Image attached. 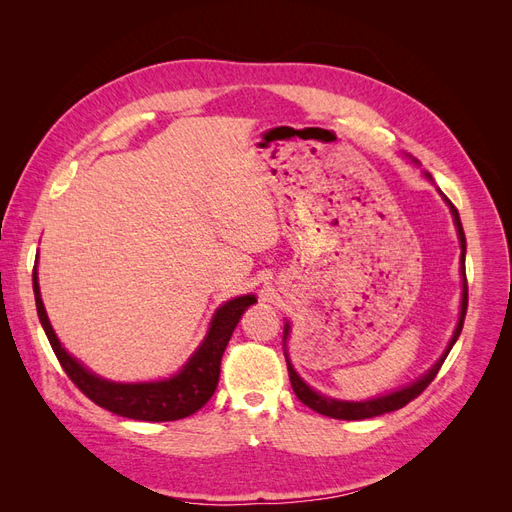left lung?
<instances>
[{"mask_svg": "<svg viewBox=\"0 0 512 512\" xmlns=\"http://www.w3.org/2000/svg\"><path fill=\"white\" fill-rule=\"evenodd\" d=\"M427 179H431V175H427ZM442 194V192H440ZM444 203L448 205V209H451L453 213V220H455V226H457V235H459V245H461V307H459V320H457V327L453 331V337L451 342H448L446 350L442 352L440 359L436 361V365H433L431 369H427L425 374L421 378H416L412 384L408 386H401V389L393 391V393H386V395H380V397H374V399H365V401H346V399H333L329 395H322L318 391H314L312 386H309L297 371H294L290 359H288V352H286V365H288V376H290V384H292V391L294 395H297L303 404L307 408L316 410L318 414H324V416H331V418H342V421H361V418H371V416H380V414H386V412H393V410H399L404 408L406 404H410L412 399H416L418 395H421L427 386L431 384V380L436 378V374L440 371L444 359L448 356V352H451V348L455 346L457 337L463 329V320H466V312H468V280H466V235H463V226H461V220H459V211L455 209V205L448 200L444 194ZM290 335V322L284 324V346H286V339Z\"/></svg>", "mask_w": 512, "mask_h": 512, "instance_id": "8db88e82", "label": "left lung"}]
</instances>
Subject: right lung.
<instances>
[{
  "instance_id": "right-lung-1",
  "label": "right lung",
  "mask_w": 512,
  "mask_h": 512,
  "mask_svg": "<svg viewBox=\"0 0 512 512\" xmlns=\"http://www.w3.org/2000/svg\"><path fill=\"white\" fill-rule=\"evenodd\" d=\"M34 294L42 329L68 378L100 408L149 423L179 421V418L190 416L207 404L218 389L220 363L228 339L245 309L256 303L254 294H243V297L230 299L215 309L205 339L175 376L153 382H113L94 374L61 346L40 297L38 260L34 265Z\"/></svg>"
}]
</instances>
